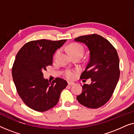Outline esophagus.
Instances as JSON below:
<instances>
[{
    "label": "esophagus",
    "instance_id": "1",
    "mask_svg": "<svg viewBox=\"0 0 134 134\" xmlns=\"http://www.w3.org/2000/svg\"><path fill=\"white\" fill-rule=\"evenodd\" d=\"M68 83V85H69V86H72V85H75V83H74V82H69Z\"/></svg>",
    "mask_w": 134,
    "mask_h": 134
}]
</instances>
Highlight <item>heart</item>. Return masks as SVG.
I'll use <instances>...</instances> for the list:
<instances>
[{
    "label": "heart",
    "mask_w": 134,
    "mask_h": 134,
    "mask_svg": "<svg viewBox=\"0 0 134 134\" xmlns=\"http://www.w3.org/2000/svg\"><path fill=\"white\" fill-rule=\"evenodd\" d=\"M67 49L71 56L77 54H80L83 55V48L82 47L81 45L77 43L71 44H69L68 46ZM58 53H59V52L58 51V52L56 53L55 56L57 55ZM65 75L66 77L68 79H72L75 77V72L74 71L68 69V70L66 71Z\"/></svg>",
    "instance_id": "heart-1"
}]
</instances>
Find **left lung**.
Instances as JSON below:
<instances>
[{
	"label": "left lung",
	"mask_w": 134,
	"mask_h": 134,
	"mask_svg": "<svg viewBox=\"0 0 134 134\" xmlns=\"http://www.w3.org/2000/svg\"><path fill=\"white\" fill-rule=\"evenodd\" d=\"M75 41L87 46L90 59L80 79H91L90 85L84 84L82 92L77 96L79 102L90 109H97L107 103L120 77V60L115 47L110 42L96 34L82 36Z\"/></svg>",
	"instance_id": "8db88e82"
}]
</instances>
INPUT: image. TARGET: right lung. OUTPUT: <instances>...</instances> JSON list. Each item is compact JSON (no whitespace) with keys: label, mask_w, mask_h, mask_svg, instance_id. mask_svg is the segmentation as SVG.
<instances>
[{"label":"right lung","mask_w":134,"mask_h":134,"mask_svg":"<svg viewBox=\"0 0 134 134\" xmlns=\"http://www.w3.org/2000/svg\"><path fill=\"white\" fill-rule=\"evenodd\" d=\"M66 40H40L23 46L16 56L12 76L23 102L34 110L45 111L54 107L60 93L68 85L63 79L50 80L43 77V71L52 65L53 55Z\"/></svg>","instance_id":"add662e5"}]
</instances>
